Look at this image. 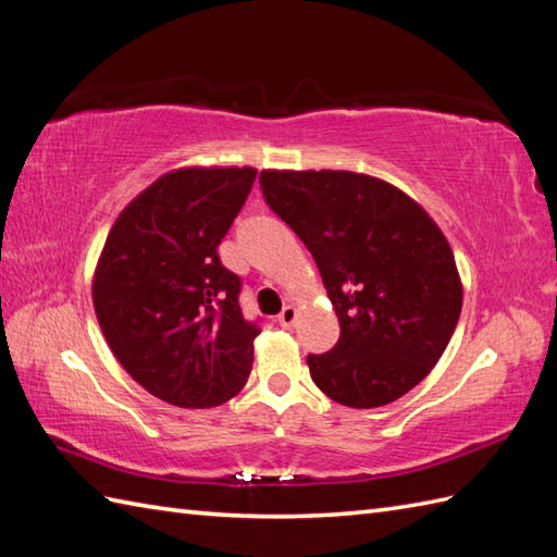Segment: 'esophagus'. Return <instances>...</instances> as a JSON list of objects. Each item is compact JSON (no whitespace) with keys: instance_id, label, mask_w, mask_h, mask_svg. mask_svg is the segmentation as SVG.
I'll use <instances>...</instances> for the list:
<instances>
[{"instance_id":"obj_1","label":"esophagus","mask_w":557,"mask_h":557,"mask_svg":"<svg viewBox=\"0 0 557 557\" xmlns=\"http://www.w3.org/2000/svg\"><path fill=\"white\" fill-rule=\"evenodd\" d=\"M277 320H280V325H282V327H287V330H289V327H294V322H296V308H294L292 304H289V306H284Z\"/></svg>"}]
</instances>
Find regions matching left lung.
Wrapping results in <instances>:
<instances>
[{
	"label": "left lung",
	"mask_w": 557,
	"mask_h": 557,
	"mask_svg": "<svg viewBox=\"0 0 557 557\" xmlns=\"http://www.w3.org/2000/svg\"><path fill=\"white\" fill-rule=\"evenodd\" d=\"M265 203L315 258L339 342L310 377L348 408L408 394L454 337L462 284L444 232L408 194L351 171H263Z\"/></svg>",
	"instance_id": "obj_1"
}]
</instances>
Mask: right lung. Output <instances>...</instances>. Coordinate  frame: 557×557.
Segmentation results:
<instances>
[{
  "mask_svg": "<svg viewBox=\"0 0 557 557\" xmlns=\"http://www.w3.org/2000/svg\"><path fill=\"white\" fill-rule=\"evenodd\" d=\"M256 168H183L115 220L92 299L113 356L149 394L180 408L225 404L249 380L258 322L218 256Z\"/></svg>",
  "mask_w": 557,
  "mask_h": 557,
  "instance_id": "add662e5",
  "label": "right lung"
}]
</instances>
